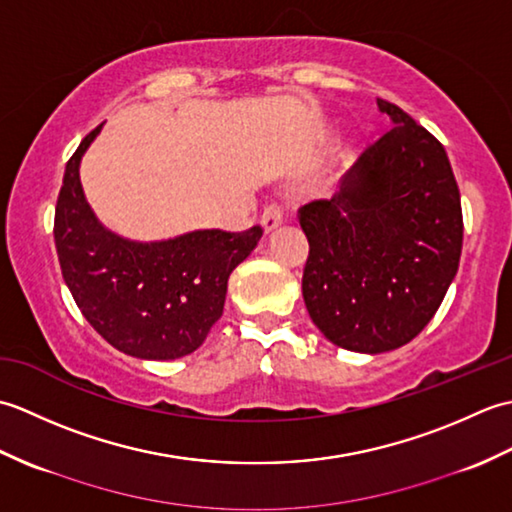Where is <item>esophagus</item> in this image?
Wrapping results in <instances>:
<instances>
[{
	"label": "esophagus",
	"mask_w": 512,
	"mask_h": 512,
	"mask_svg": "<svg viewBox=\"0 0 512 512\" xmlns=\"http://www.w3.org/2000/svg\"><path fill=\"white\" fill-rule=\"evenodd\" d=\"M281 220H284V209H281V204L279 202L266 204V209L262 213V226L266 231H273V228L281 224Z\"/></svg>",
	"instance_id": "obj_1"
}]
</instances>
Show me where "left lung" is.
<instances>
[{
  "label": "left lung",
  "instance_id": "obj_1",
  "mask_svg": "<svg viewBox=\"0 0 512 512\" xmlns=\"http://www.w3.org/2000/svg\"><path fill=\"white\" fill-rule=\"evenodd\" d=\"M343 180L341 193L299 209L310 253L303 301L343 350L380 354L424 330L458 273L460 189L440 140L398 105Z\"/></svg>",
  "mask_w": 512,
  "mask_h": 512
}]
</instances>
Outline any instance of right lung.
I'll return each instance as SVG.
<instances>
[{
    "mask_svg": "<svg viewBox=\"0 0 512 512\" xmlns=\"http://www.w3.org/2000/svg\"><path fill=\"white\" fill-rule=\"evenodd\" d=\"M101 125L65 165L54 209V244L76 306L103 339L129 356L171 361L198 350L222 317L228 277L262 237L246 231H195L167 242H127L96 222L79 162Z\"/></svg>",
    "mask_w": 512,
    "mask_h": 512,
    "instance_id": "add662e5",
    "label": "right lung"
}]
</instances>
